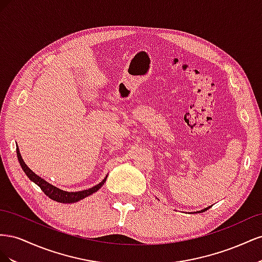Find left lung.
Wrapping results in <instances>:
<instances>
[{"label":"left lung","mask_w":262,"mask_h":262,"mask_svg":"<svg viewBox=\"0 0 262 262\" xmlns=\"http://www.w3.org/2000/svg\"><path fill=\"white\" fill-rule=\"evenodd\" d=\"M208 209H209V208H207V209H203V210H202V211H199V213H201V212H204V211H207V210H208Z\"/></svg>","instance_id":"obj_1"}]
</instances>
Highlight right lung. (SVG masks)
Segmentation results:
<instances>
[{"instance_id": "1", "label": "right lung", "mask_w": 262, "mask_h": 262, "mask_svg": "<svg viewBox=\"0 0 262 262\" xmlns=\"http://www.w3.org/2000/svg\"><path fill=\"white\" fill-rule=\"evenodd\" d=\"M16 153H17V158H18V162L21 166L23 170L25 171V173L27 175V177L31 180L34 181L36 185H38L39 187H40V189L43 191V193L46 195H48L50 199L54 200V201H58V202H61V203H74V202H77L80 201L82 199H84V198L89 196L91 194H93L94 192H96L97 190L99 188H101V186L105 184V181L107 179V176L106 178H104V180H102L101 182H99L98 185L94 186L90 189L87 190H83V191H77V192H67V191H63V190L54 187L52 185H50L49 182H47L46 180H43L41 177L37 176L36 173L34 171H31L28 166L25 164V162L23 161V158L20 156V153H19V149L18 147L16 148Z\"/></svg>"}]
</instances>
